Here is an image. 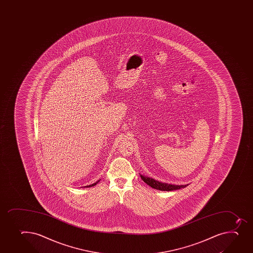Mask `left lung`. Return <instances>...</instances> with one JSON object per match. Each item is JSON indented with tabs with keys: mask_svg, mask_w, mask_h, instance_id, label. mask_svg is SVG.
<instances>
[{
	"mask_svg": "<svg viewBox=\"0 0 253 253\" xmlns=\"http://www.w3.org/2000/svg\"><path fill=\"white\" fill-rule=\"evenodd\" d=\"M142 180L148 184V185H150L151 187L156 190H164V191H170V190H179L180 188H185L188 185H170V184H166V183L159 182L158 180H155L153 178L147 177L144 175H140Z\"/></svg>",
	"mask_w": 253,
	"mask_h": 253,
	"instance_id": "obj_1",
	"label": "left lung"
}]
</instances>
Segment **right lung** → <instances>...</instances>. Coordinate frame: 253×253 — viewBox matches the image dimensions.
<instances>
[{
    "mask_svg": "<svg viewBox=\"0 0 253 253\" xmlns=\"http://www.w3.org/2000/svg\"><path fill=\"white\" fill-rule=\"evenodd\" d=\"M97 182L94 183V184H92V185H88V186H86V187H91V186H94V185H95L96 184H97Z\"/></svg>",
    "mask_w": 253,
    "mask_h": 253,
    "instance_id": "right-lung-1",
    "label": "right lung"
}]
</instances>
